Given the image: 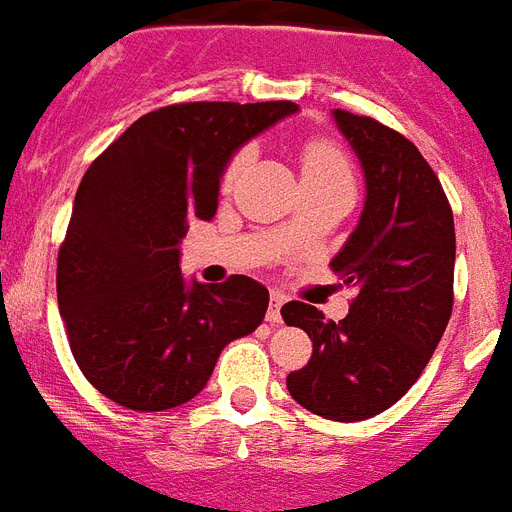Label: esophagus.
Here are the masks:
<instances>
[{"mask_svg": "<svg viewBox=\"0 0 512 512\" xmlns=\"http://www.w3.org/2000/svg\"><path fill=\"white\" fill-rule=\"evenodd\" d=\"M283 302H286V296L281 294V291H273V294H270V304H268V322H273V325H276V322H281V307H283Z\"/></svg>", "mask_w": 512, "mask_h": 512, "instance_id": "obj_1", "label": "esophagus"}]
</instances>
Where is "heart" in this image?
I'll use <instances>...</instances> for the list:
<instances>
[{
    "instance_id": "heart-1",
    "label": "heart",
    "mask_w": 512,
    "mask_h": 512,
    "mask_svg": "<svg viewBox=\"0 0 512 512\" xmlns=\"http://www.w3.org/2000/svg\"><path fill=\"white\" fill-rule=\"evenodd\" d=\"M249 156H252L249 150L236 153L234 161H231L229 169H226L223 182H234L236 176L242 174L244 166H247ZM302 179H351L349 161L343 158L341 150L333 148L330 143H312L307 145V150H304L302 156Z\"/></svg>"
}]
</instances>
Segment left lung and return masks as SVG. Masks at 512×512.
I'll list each match as a JSON object with an SVG mask.
<instances>
[{
	"mask_svg": "<svg viewBox=\"0 0 512 512\" xmlns=\"http://www.w3.org/2000/svg\"><path fill=\"white\" fill-rule=\"evenodd\" d=\"M364 171V208L330 265L359 294L343 320L304 302L281 307L312 338L307 367L286 377L299 406L362 422L401 401L435 354L453 312L455 226L440 179L411 140L333 109Z\"/></svg>",
	"mask_w": 512,
	"mask_h": 512,
	"instance_id": "left-lung-1",
	"label": "left lung"
}]
</instances>
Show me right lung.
<instances>
[{
    "instance_id": "add662e5",
    "label": "right lung",
    "mask_w": 512,
    "mask_h": 512,
    "mask_svg": "<svg viewBox=\"0 0 512 512\" xmlns=\"http://www.w3.org/2000/svg\"><path fill=\"white\" fill-rule=\"evenodd\" d=\"M296 111L291 101L163 106L90 163L59 249L57 299L72 356L98 393L132 411L182 406L223 346L263 322V283L187 281L179 244L190 218L216 216L236 150Z\"/></svg>"
}]
</instances>
